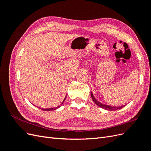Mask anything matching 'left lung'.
<instances>
[{
	"label": "left lung",
	"mask_w": 151,
	"mask_h": 151,
	"mask_svg": "<svg viewBox=\"0 0 151 151\" xmlns=\"http://www.w3.org/2000/svg\"><path fill=\"white\" fill-rule=\"evenodd\" d=\"M91 98H92V99L94 101V102L95 103V104H97L98 106L101 107V108H102L104 109H107V110H109V111H115V110H117V109H120L122 108L123 106H117V107L116 106H108V105H106V104H101V103H100L99 102H98L97 100L94 98L92 93H91Z\"/></svg>",
	"instance_id": "8db88e82"
}]
</instances>
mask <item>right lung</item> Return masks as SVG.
Instances as JSON below:
<instances>
[{
	"label": "right lung",
	"mask_w": 151,
	"mask_h": 151,
	"mask_svg": "<svg viewBox=\"0 0 151 151\" xmlns=\"http://www.w3.org/2000/svg\"><path fill=\"white\" fill-rule=\"evenodd\" d=\"M65 98H66V96H65V99H64V100H63V101H65ZM63 101L62 102V104H63ZM60 106H57V107H56V108H47V109H42V110H43V111H51V110H54V109H57L58 108H59L60 107Z\"/></svg>",
	"instance_id": "right-lung-1"
}]
</instances>
